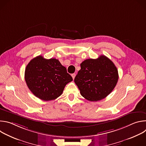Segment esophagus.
I'll return each instance as SVG.
<instances>
[{
  "label": "esophagus",
  "instance_id": "obj_1",
  "mask_svg": "<svg viewBox=\"0 0 146 146\" xmlns=\"http://www.w3.org/2000/svg\"><path fill=\"white\" fill-rule=\"evenodd\" d=\"M75 76H76V74L75 73H73L72 74V77L73 78V79H74L75 78Z\"/></svg>",
  "mask_w": 146,
  "mask_h": 146
}]
</instances>
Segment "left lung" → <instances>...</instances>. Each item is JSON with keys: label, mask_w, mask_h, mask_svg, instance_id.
Masks as SVG:
<instances>
[{"label": "left lung", "mask_w": 146, "mask_h": 146, "mask_svg": "<svg viewBox=\"0 0 146 146\" xmlns=\"http://www.w3.org/2000/svg\"><path fill=\"white\" fill-rule=\"evenodd\" d=\"M81 69L74 82L81 95L91 102L105 98L115 87L118 70L113 62L105 55L97 59H88L80 64Z\"/></svg>", "instance_id": "1"}]
</instances>
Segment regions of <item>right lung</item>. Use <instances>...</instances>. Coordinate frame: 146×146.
<instances>
[{
	"mask_svg": "<svg viewBox=\"0 0 146 146\" xmlns=\"http://www.w3.org/2000/svg\"><path fill=\"white\" fill-rule=\"evenodd\" d=\"M28 87L38 98L48 101L61 95L66 85L73 80L66 68L55 58L39 55L32 59L25 71Z\"/></svg>",
	"mask_w": 146,
	"mask_h": 146,
	"instance_id": "obj_1",
	"label": "right lung"
}]
</instances>
